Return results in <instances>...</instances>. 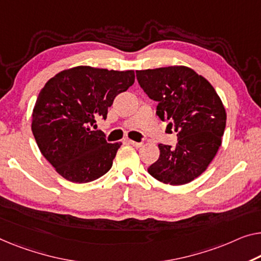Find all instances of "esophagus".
I'll return each instance as SVG.
<instances>
[{
    "instance_id": "1",
    "label": "esophagus",
    "mask_w": 261,
    "mask_h": 261,
    "mask_svg": "<svg viewBox=\"0 0 261 261\" xmlns=\"http://www.w3.org/2000/svg\"><path fill=\"white\" fill-rule=\"evenodd\" d=\"M127 143L131 144V145L135 146V147H142L143 146V143H138V142L131 141V139H129V141H127Z\"/></svg>"
}]
</instances>
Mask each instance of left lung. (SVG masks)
I'll use <instances>...</instances> for the list:
<instances>
[{
	"label": "left lung",
	"instance_id": "1",
	"mask_svg": "<svg viewBox=\"0 0 261 261\" xmlns=\"http://www.w3.org/2000/svg\"><path fill=\"white\" fill-rule=\"evenodd\" d=\"M138 83L158 102L157 115L178 132L176 146L158 144L161 154L147 171L172 186L199 177L221 145L226 110L211 83L189 67L137 70Z\"/></svg>",
	"mask_w": 261,
	"mask_h": 261
}]
</instances>
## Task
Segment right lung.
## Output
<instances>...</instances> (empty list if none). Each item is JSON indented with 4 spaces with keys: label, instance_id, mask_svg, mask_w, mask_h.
Here are the masks:
<instances>
[{
    "label": "right lung",
    "instance_id": "right-lung-1",
    "mask_svg": "<svg viewBox=\"0 0 261 261\" xmlns=\"http://www.w3.org/2000/svg\"><path fill=\"white\" fill-rule=\"evenodd\" d=\"M134 82V70L79 65L56 73L41 89L31 130L41 153L64 179L83 184L111 169L122 143H108L91 126L96 118H107L115 97Z\"/></svg>",
    "mask_w": 261,
    "mask_h": 261
}]
</instances>
